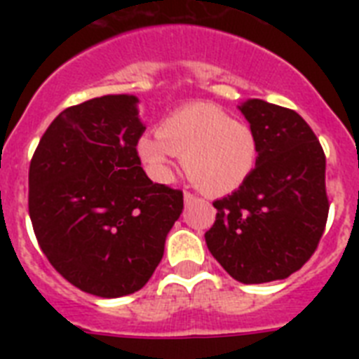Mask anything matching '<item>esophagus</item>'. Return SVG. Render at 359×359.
I'll return each instance as SVG.
<instances>
[{"instance_id": "34e87169", "label": "esophagus", "mask_w": 359, "mask_h": 359, "mask_svg": "<svg viewBox=\"0 0 359 359\" xmlns=\"http://www.w3.org/2000/svg\"><path fill=\"white\" fill-rule=\"evenodd\" d=\"M184 201L186 203L196 201V196H194V194H190V191H184Z\"/></svg>"}]
</instances>
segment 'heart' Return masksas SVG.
Returning <instances> with one entry per match:
<instances>
[{
  "label": "heart",
  "instance_id": "b5f03b06",
  "mask_svg": "<svg viewBox=\"0 0 359 359\" xmlns=\"http://www.w3.org/2000/svg\"><path fill=\"white\" fill-rule=\"evenodd\" d=\"M137 154L156 180L171 179V162L182 158L188 179L207 196H225L250 179L259 145L248 124L214 104H190L162 121L158 134L137 140Z\"/></svg>",
  "mask_w": 359,
  "mask_h": 359
}]
</instances>
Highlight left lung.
<instances>
[{
	"instance_id": "8db88e82",
	"label": "left lung",
	"mask_w": 359,
	"mask_h": 359,
	"mask_svg": "<svg viewBox=\"0 0 359 359\" xmlns=\"http://www.w3.org/2000/svg\"><path fill=\"white\" fill-rule=\"evenodd\" d=\"M257 137L253 173L214 201L208 251L240 283L289 278L315 253L328 219L326 156L292 109L250 98L238 106Z\"/></svg>"
}]
</instances>
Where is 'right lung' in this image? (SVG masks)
<instances>
[{"mask_svg": "<svg viewBox=\"0 0 359 359\" xmlns=\"http://www.w3.org/2000/svg\"><path fill=\"white\" fill-rule=\"evenodd\" d=\"M137 102L106 95L67 108L31 158L29 218L42 253L100 298L132 294L151 279L184 207L182 191L141 168Z\"/></svg>", "mask_w": 359, "mask_h": 359, "instance_id": "obj_1", "label": "right lung"}]
</instances>
